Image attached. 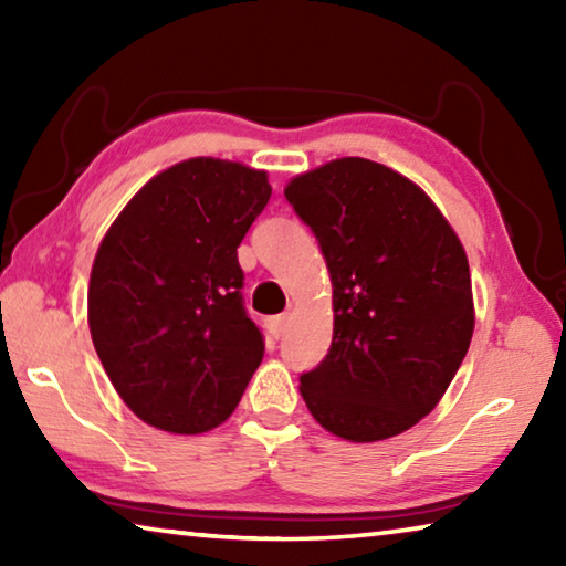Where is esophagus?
<instances>
[{"instance_id":"1","label":"esophagus","mask_w":566,"mask_h":566,"mask_svg":"<svg viewBox=\"0 0 566 566\" xmlns=\"http://www.w3.org/2000/svg\"><path fill=\"white\" fill-rule=\"evenodd\" d=\"M286 327H290V314H280V317H272V319H270V332H272L274 339L284 337Z\"/></svg>"}]
</instances>
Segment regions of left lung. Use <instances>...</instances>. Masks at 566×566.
I'll use <instances>...</instances> for the list:
<instances>
[{"instance_id":"obj_1","label":"left lung","mask_w":566,"mask_h":566,"mask_svg":"<svg viewBox=\"0 0 566 566\" xmlns=\"http://www.w3.org/2000/svg\"><path fill=\"white\" fill-rule=\"evenodd\" d=\"M332 280L334 334L300 377L312 417L349 442L415 427L454 379L474 332L464 247L415 181L361 157L284 189Z\"/></svg>"}]
</instances>
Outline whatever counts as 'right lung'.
<instances>
[{
    "instance_id": "1",
    "label": "right lung",
    "mask_w": 566,
    "mask_h": 566,
    "mask_svg": "<svg viewBox=\"0 0 566 566\" xmlns=\"http://www.w3.org/2000/svg\"><path fill=\"white\" fill-rule=\"evenodd\" d=\"M272 197L266 171L197 157L149 179L94 256L90 332L117 395L147 424H222L264 357L237 247Z\"/></svg>"
}]
</instances>
